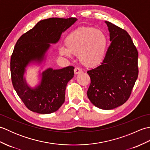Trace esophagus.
<instances>
[{
	"instance_id": "esophagus-1",
	"label": "esophagus",
	"mask_w": 150,
	"mask_h": 150,
	"mask_svg": "<svg viewBox=\"0 0 150 150\" xmlns=\"http://www.w3.org/2000/svg\"><path fill=\"white\" fill-rule=\"evenodd\" d=\"M82 72V70L80 68H79V67H77V68H75L74 69V73L75 75L79 74V73H81Z\"/></svg>"
}]
</instances>
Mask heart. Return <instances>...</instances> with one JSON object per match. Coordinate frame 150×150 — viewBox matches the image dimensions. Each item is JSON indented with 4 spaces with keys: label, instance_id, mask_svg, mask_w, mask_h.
Instances as JSON below:
<instances>
[{
    "label": "heart",
    "instance_id": "b5f03b06",
    "mask_svg": "<svg viewBox=\"0 0 150 150\" xmlns=\"http://www.w3.org/2000/svg\"><path fill=\"white\" fill-rule=\"evenodd\" d=\"M65 45L66 48L59 50L60 55L78 56L82 64L91 68L99 65L104 60L108 39L103 31L92 27H81L68 35Z\"/></svg>",
    "mask_w": 150,
    "mask_h": 150
}]
</instances>
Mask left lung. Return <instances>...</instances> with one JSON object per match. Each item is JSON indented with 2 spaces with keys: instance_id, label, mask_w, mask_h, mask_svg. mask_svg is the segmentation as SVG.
I'll return each instance as SVG.
<instances>
[{
  "instance_id": "1",
  "label": "left lung",
  "mask_w": 150,
  "mask_h": 150,
  "mask_svg": "<svg viewBox=\"0 0 150 150\" xmlns=\"http://www.w3.org/2000/svg\"><path fill=\"white\" fill-rule=\"evenodd\" d=\"M105 22L111 42L101 64L87 71L91 79L87 95L96 107L112 110L125 103L132 93L139 75L138 52L126 30Z\"/></svg>"
}]
</instances>
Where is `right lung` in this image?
<instances>
[{
  "instance_id": "right-lung-1",
  "label": "right lung",
  "mask_w": 150,
  "mask_h": 150,
  "mask_svg": "<svg viewBox=\"0 0 150 150\" xmlns=\"http://www.w3.org/2000/svg\"><path fill=\"white\" fill-rule=\"evenodd\" d=\"M77 18H50L39 21L18 39L11 57L10 71L13 88L30 111L48 114L58 110L65 100L67 83L74 75V67L52 68L42 72L39 86L30 88L23 78L25 68L33 61L41 62L50 46L59 41L62 32Z\"/></svg>"
}]
</instances>
